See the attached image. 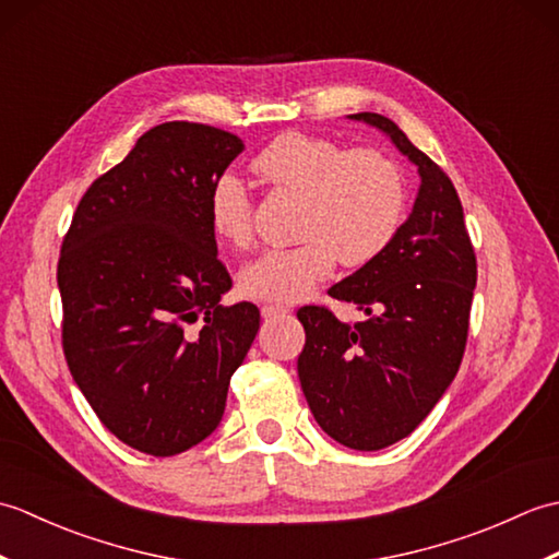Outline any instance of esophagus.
<instances>
[{"label":"esophagus","instance_id":"obj_1","mask_svg":"<svg viewBox=\"0 0 559 559\" xmlns=\"http://www.w3.org/2000/svg\"><path fill=\"white\" fill-rule=\"evenodd\" d=\"M286 314H290V307L286 305H261V317L264 319H276Z\"/></svg>","mask_w":559,"mask_h":559}]
</instances>
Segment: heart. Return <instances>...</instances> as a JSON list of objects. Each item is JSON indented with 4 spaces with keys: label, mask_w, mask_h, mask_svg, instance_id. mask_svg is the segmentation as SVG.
Returning <instances> with one entry per match:
<instances>
[{
    "label": "heart",
    "mask_w": 559,
    "mask_h": 559,
    "mask_svg": "<svg viewBox=\"0 0 559 559\" xmlns=\"http://www.w3.org/2000/svg\"><path fill=\"white\" fill-rule=\"evenodd\" d=\"M266 185L300 199L295 235L300 245L266 249L240 271L247 298L295 302L324 281L336 259L362 266L394 240L406 211V182L399 165L377 148L346 151L336 141L283 134L252 160ZM211 228L223 242L252 240V201L245 185L223 175L209 197Z\"/></svg>",
    "instance_id": "b5f03b06"
}]
</instances>
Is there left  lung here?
<instances>
[{
  "label": "left lung",
  "mask_w": 559,
  "mask_h": 559,
  "mask_svg": "<svg viewBox=\"0 0 559 559\" xmlns=\"http://www.w3.org/2000/svg\"><path fill=\"white\" fill-rule=\"evenodd\" d=\"M391 139L420 175L418 197L382 254L329 290L365 322L326 307L298 312L302 394L338 444L377 451L408 437L454 382L468 336L478 266L454 185L435 160L377 112L348 115Z\"/></svg>",
  "instance_id": "left-lung-1"
}]
</instances>
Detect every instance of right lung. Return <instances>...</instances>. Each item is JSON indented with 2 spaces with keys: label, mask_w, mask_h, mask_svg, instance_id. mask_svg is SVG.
Masks as SVG:
<instances>
[{
  "label": "right lung",
  "mask_w": 559,
  "mask_h": 559,
  "mask_svg": "<svg viewBox=\"0 0 559 559\" xmlns=\"http://www.w3.org/2000/svg\"><path fill=\"white\" fill-rule=\"evenodd\" d=\"M242 151L240 136L209 124L148 129L81 197L62 242L71 377L100 423L151 456L216 430L259 331L252 302L221 305L233 281L209 218L211 189Z\"/></svg>",
  "instance_id": "add662e5"
}]
</instances>
